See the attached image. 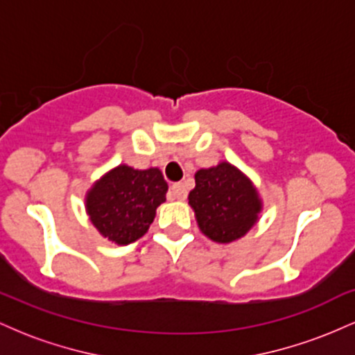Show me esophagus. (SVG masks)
Instances as JSON below:
<instances>
[{
  "instance_id": "esophagus-1",
  "label": "esophagus",
  "mask_w": 355,
  "mask_h": 355,
  "mask_svg": "<svg viewBox=\"0 0 355 355\" xmlns=\"http://www.w3.org/2000/svg\"><path fill=\"white\" fill-rule=\"evenodd\" d=\"M187 187L183 185V183H173L172 187H170V191H168V198L170 200H185L187 198Z\"/></svg>"
}]
</instances>
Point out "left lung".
<instances>
[{
	"mask_svg": "<svg viewBox=\"0 0 355 355\" xmlns=\"http://www.w3.org/2000/svg\"><path fill=\"white\" fill-rule=\"evenodd\" d=\"M189 205L202 234L217 243L245 237L263 210L254 182L229 162L197 170Z\"/></svg>",
	"mask_w": 355,
	"mask_h": 355,
	"instance_id": "obj_1",
	"label": "left lung"
}]
</instances>
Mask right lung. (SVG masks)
Here are the masks:
<instances>
[{
    "label": "right lung",
    "instance_id": "add662e5",
    "mask_svg": "<svg viewBox=\"0 0 355 355\" xmlns=\"http://www.w3.org/2000/svg\"><path fill=\"white\" fill-rule=\"evenodd\" d=\"M166 190L168 183L157 166L138 170L121 164L89 187L85 210L101 237L128 245L148 232Z\"/></svg>",
    "mask_w": 355,
    "mask_h": 355
}]
</instances>
